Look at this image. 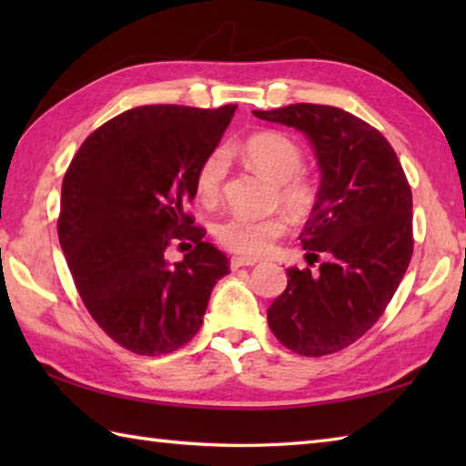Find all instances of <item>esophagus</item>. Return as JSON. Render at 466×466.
<instances>
[{
  "label": "esophagus",
  "mask_w": 466,
  "mask_h": 466,
  "mask_svg": "<svg viewBox=\"0 0 466 466\" xmlns=\"http://www.w3.org/2000/svg\"><path fill=\"white\" fill-rule=\"evenodd\" d=\"M256 264V260H248V258H240V256H234V258L230 260V266H232V270H238V268H242V266H254Z\"/></svg>",
  "instance_id": "esophagus-1"
}]
</instances>
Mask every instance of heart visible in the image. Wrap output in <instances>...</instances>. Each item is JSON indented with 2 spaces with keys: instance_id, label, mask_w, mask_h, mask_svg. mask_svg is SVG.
<instances>
[{
  "instance_id": "b5f03b06",
  "label": "heart",
  "mask_w": 466,
  "mask_h": 466,
  "mask_svg": "<svg viewBox=\"0 0 466 466\" xmlns=\"http://www.w3.org/2000/svg\"><path fill=\"white\" fill-rule=\"evenodd\" d=\"M244 160L266 174L276 184V202L294 218H306L316 204L314 184L300 174L304 154L292 137L282 132H258L242 144ZM228 154L222 147L208 154L196 172V192L204 202H216L228 176ZM289 230L284 216L250 220L244 216H228L216 224V238L226 250L258 258L270 250L274 240Z\"/></svg>"
}]
</instances>
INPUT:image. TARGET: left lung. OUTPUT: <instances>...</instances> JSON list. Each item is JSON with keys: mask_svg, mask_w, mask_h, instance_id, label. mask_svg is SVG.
Returning <instances> with one entry per match:
<instances>
[{"mask_svg": "<svg viewBox=\"0 0 466 466\" xmlns=\"http://www.w3.org/2000/svg\"><path fill=\"white\" fill-rule=\"evenodd\" d=\"M310 137L320 190L300 234L309 266L289 268V286L268 309V326L302 356L334 354L369 332L392 300L412 258V192L389 140L334 106L254 110Z\"/></svg>", "mask_w": 466, "mask_h": 466, "instance_id": "8db88e82", "label": "left lung"}]
</instances>
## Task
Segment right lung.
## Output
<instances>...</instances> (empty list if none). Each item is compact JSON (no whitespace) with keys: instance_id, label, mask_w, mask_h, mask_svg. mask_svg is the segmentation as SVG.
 Here are the masks:
<instances>
[{"instance_id":"obj_1","label":"right lung","mask_w":466,"mask_h":466,"mask_svg":"<svg viewBox=\"0 0 466 466\" xmlns=\"http://www.w3.org/2000/svg\"><path fill=\"white\" fill-rule=\"evenodd\" d=\"M236 107H132L87 136L66 170L57 236L67 268L97 326L134 354L190 342L230 272L186 204ZM170 245L185 252L180 263L165 260Z\"/></svg>"}]
</instances>
